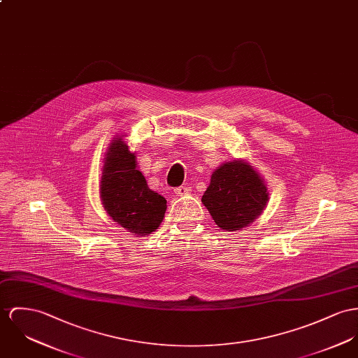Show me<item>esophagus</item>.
<instances>
[{
  "mask_svg": "<svg viewBox=\"0 0 358 358\" xmlns=\"http://www.w3.org/2000/svg\"><path fill=\"white\" fill-rule=\"evenodd\" d=\"M174 193H176V196H185L189 193V188L187 185H181L174 189Z\"/></svg>",
  "mask_w": 358,
  "mask_h": 358,
  "instance_id": "1",
  "label": "esophagus"
}]
</instances>
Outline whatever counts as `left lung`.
Here are the masks:
<instances>
[{
  "label": "left lung",
  "mask_w": 358,
  "mask_h": 358,
  "mask_svg": "<svg viewBox=\"0 0 358 358\" xmlns=\"http://www.w3.org/2000/svg\"><path fill=\"white\" fill-rule=\"evenodd\" d=\"M268 201V192L259 173L244 161L220 165L201 197L220 229L236 231L256 220Z\"/></svg>",
  "instance_id": "1"
}]
</instances>
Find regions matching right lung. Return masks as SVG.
Instances as JSON below:
<instances>
[{
    "mask_svg": "<svg viewBox=\"0 0 358 358\" xmlns=\"http://www.w3.org/2000/svg\"><path fill=\"white\" fill-rule=\"evenodd\" d=\"M102 204L111 220L134 236L155 231L165 217L166 199L147 185L136 169L135 154L115 138L105 157L101 178Z\"/></svg>",
    "mask_w": 358,
    "mask_h": 358,
    "instance_id": "add662e5",
    "label": "right lung"
}]
</instances>
